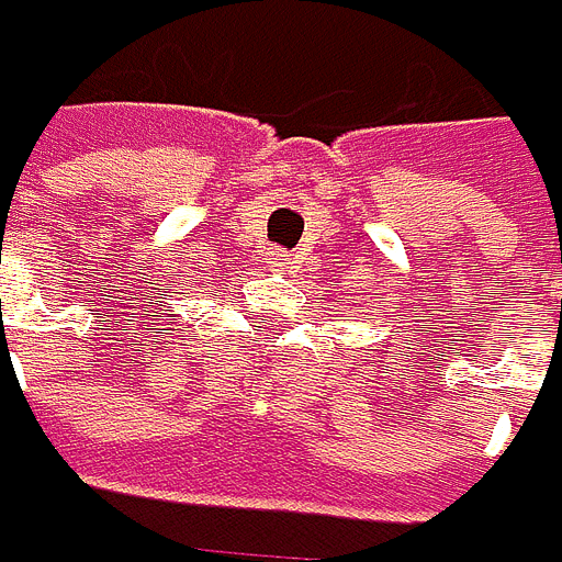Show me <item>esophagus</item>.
<instances>
[{"label": "esophagus", "instance_id": "1", "mask_svg": "<svg viewBox=\"0 0 562 562\" xmlns=\"http://www.w3.org/2000/svg\"><path fill=\"white\" fill-rule=\"evenodd\" d=\"M271 266H274V269H288V266H291V252H284V249H271Z\"/></svg>", "mask_w": 562, "mask_h": 562}]
</instances>
